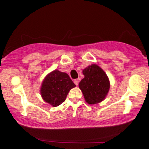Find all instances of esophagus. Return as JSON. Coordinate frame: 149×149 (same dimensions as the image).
<instances>
[{
  "mask_svg": "<svg viewBox=\"0 0 149 149\" xmlns=\"http://www.w3.org/2000/svg\"><path fill=\"white\" fill-rule=\"evenodd\" d=\"M74 84H76V86H78V84H79V80H78V79H76V80H74Z\"/></svg>",
  "mask_w": 149,
  "mask_h": 149,
  "instance_id": "esophagus-1",
  "label": "esophagus"
}]
</instances>
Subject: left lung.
<instances>
[{"label":"left lung","mask_w":149,"mask_h":149,"mask_svg":"<svg viewBox=\"0 0 149 149\" xmlns=\"http://www.w3.org/2000/svg\"><path fill=\"white\" fill-rule=\"evenodd\" d=\"M84 78L79 84L86 102L95 104L102 102L109 91L110 82L104 71L96 64L83 70Z\"/></svg>","instance_id":"1"}]
</instances>
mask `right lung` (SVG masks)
<instances>
[{"instance_id":"obj_1","label":"right lung","mask_w":149,"mask_h":149,"mask_svg":"<svg viewBox=\"0 0 149 149\" xmlns=\"http://www.w3.org/2000/svg\"><path fill=\"white\" fill-rule=\"evenodd\" d=\"M75 86L67 73L56 69L43 79L40 94L45 102L52 107H58L65 101L70 90Z\"/></svg>"}]
</instances>
